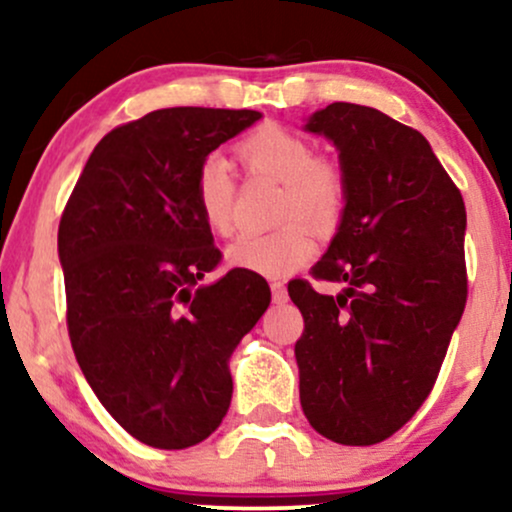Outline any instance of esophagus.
<instances>
[{"mask_svg":"<svg viewBox=\"0 0 512 512\" xmlns=\"http://www.w3.org/2000/svg\"><path fill=\"white\" fill-rule=\"evenodd\" d=\"M272 298H274V303L289 301V293H286V286L281 284V281H272Z\"/></svg>","mask_w":512,"mask_h":512,"instance_id":"obj_1","label":"esophagus"}]
</instances>
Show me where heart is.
I'll return each instance as SVG.
<instances>
[{"label":"heart","instance_id":"b5f03b06","mask_svg":"<svg viewBox=\"0 0 512 512\" xmlns=\"http://www.w3.org/2000/svg\"><path fill=\"white\" fill-rule=\"evenodd\" d=\"M236 151L252 173L284 182L281 219L303 216L317 226H330L339 219L346 202L344 175L332 163L317 161L315 146L301 134L279 125H264L250 132ZM233 195L236 182L231 166L216 154L204 158L195 173V202L204 223L219 236L233 231ZM315 250L317 240L308 223L289 221L276 231L238 238L226 248V262L279 279L308 262Z\"/></svg>","mask_w":512,"mask_h":512}]
</instances>
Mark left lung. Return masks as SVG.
I'll list each match as a JSON object with an SVG mask.
<instances>
[{"label":"left lung","mask_w":512,"mask_h":512,"mask_svg":"<svg viewBox=\"0 0 512 512\" xmlns=\"http://www.w3.org/2000/svg\"><path fill=\"white\" fill-rule=\"evenodd\" d=\"M339 154L346 202L317 279L289 284L303 313L301 407L342 445H373L424 404L467 303L460 190L416 129L368 105L332 103L305 120Z\"/></svg>","instance_id":"8db88e82"}]
</instances>
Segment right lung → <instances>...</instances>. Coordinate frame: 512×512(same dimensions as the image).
I'll list each match as a JSON object with an SVG mask.
<instances>
[{"label": "right lung", "instance_id": "right-lung-1", "mask_svg": "<svg viewBox=\"0 0 512 512\" xmlns=\"http://www.w3.org/2000/svg\"><path fill=\"white\" fill-rule=\"evenodd\" d=\"M257 110L163 108L88 156L57 233L69 339L81 373L129 436L182 450L231 407L233 351L269 308L260 274L219 264L195 202L199 163Z\"/></svg>", "mask_w": 512, "mask_h": 512}]
</instances>
